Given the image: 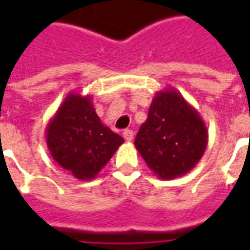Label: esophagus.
Listing matches in <instances>:
<instances>
[{
  "label": "esophagus",
  "instance_id": "34e87169",
  "mask_svg": "<svg viewBox=\"0 0 250 250\" xmlns=\"http://www.w3.org/2000/svg\"><path fill=\"white\" fill-rule=\"evenodd\" d=\"M123 136H125V139L127 142H131L134 139V132L131 130H125L123 131Z\"/></svg>",
  "mask_w": 250,
  "mask_h": 250
}]
</instances>
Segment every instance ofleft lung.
<instances>
[{
    "label": "left lung",
    "instance_id": "obj_1",
    "mask_svg": "<svg viewBox=\"0 0 250 250\" xmlns=\"http://www.w3.org/2000/svg\"><path fill=\"white\" fill-rule=\"evenodd\" d=\"M208 128L197 109L174 88L157 92L135 147L148 168L161 179L188 174L208 146Z\"/></svg>",
    "mask_w": 250,
    "mask_h": 250
}]
</instances>
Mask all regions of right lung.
I'll list each match as a JSON object with an SVG mask.
<instances>
[{
    "instance_id": "add662e5",
    "label": "right lung",
    "mask_w": 250,
    "mask_h": 250,
    "mask_svg": "<svg viewBox=\"0 0 250 250\" xmlns=\"http://www.w3.org/2000/svg\"><path fill=\"white\" fill-rule=\"evenodd\" d=\"M45 135L52 158L82 181L96 178L125 142L102 123L91 95L73 91L49 120Z\"/></svg>"
}]
</instances>
